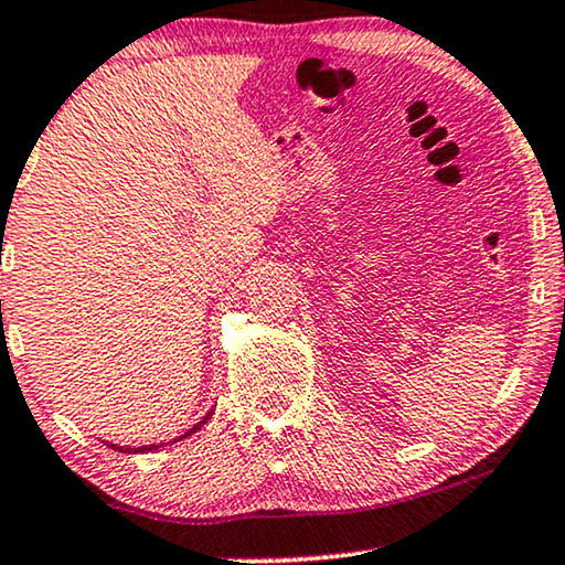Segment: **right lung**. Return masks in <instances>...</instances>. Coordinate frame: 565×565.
<instances>
[{
  "mask_svg": "<svg viewBox=\"0 0 565 565\" xmlns=\"http://www.w3.org/2000/svg\"><path fill=\"white\" fill-rule=\"evenodd\" d=\"M206 419H210V415H206L204 419H202V423H196L194 427H192V430H189V433H184V435H181V438H189V435H192V433H196V430H200V427L206 423ZM179 438V440H181ZM109 448H115V450H120V452H146V450H153L156 448V445H140V448H120V445H109Z\"/></svg>",
  "mask_w": 565,
  "mask_h": 565,
  "instance_id": "add662e5",
  "label": "right lung"
}]
</instances>
